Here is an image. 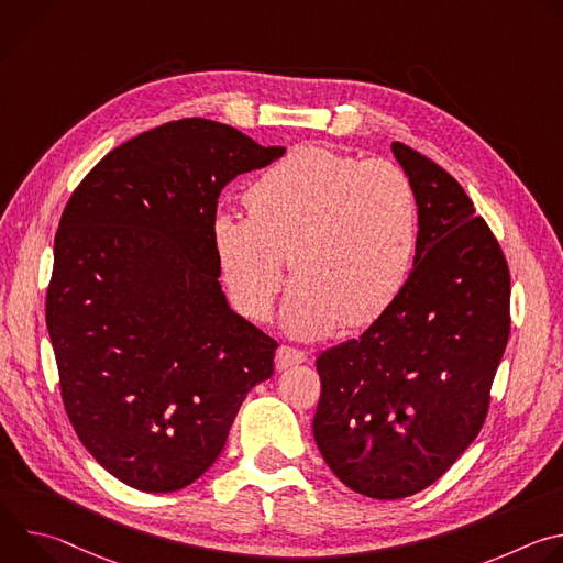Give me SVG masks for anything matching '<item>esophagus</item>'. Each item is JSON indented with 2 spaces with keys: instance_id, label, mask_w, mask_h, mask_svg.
<instances>
[{
  "instance_id": "esophagus-1",
  "label": "esophagus",
  "mask_w": 563,
  "mask_h": 563,
  "mask_svg": "<svg viewBox=\"0 0 563 563\" xmlns=\"http://www.w3.org/2000/svg\"><path fill=\"white\" fill-rule=\"evenodd\" d=\"M307 361V354L296 350V347H289V345H280L276 350V369H287V367H294V365H300Z\"/></svg>"
}]
</instances>
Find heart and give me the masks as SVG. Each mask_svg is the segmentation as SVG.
I'll list each match as a JSON object with an SVG mask.
<instances>
[{
	"label": "heart",
	"mask_w": 563,
	"mask_h": 563,
	"mask_svg": "<svg viewBox=\"0 0 563 563\" xmlns=\"http://www.w3.org/2000/svg\"><path fill=\"white\" fill-rule=\"evenodd\" d=\"M250 213L222 209L211 224L229 296L267 318L294 274L285 323L298 336L358 330L406 287L419 240L417 194L404 169L323 146H294L247 191Z\"/></svg>",
	"instance_id": "obj_1"
}]
</instances>
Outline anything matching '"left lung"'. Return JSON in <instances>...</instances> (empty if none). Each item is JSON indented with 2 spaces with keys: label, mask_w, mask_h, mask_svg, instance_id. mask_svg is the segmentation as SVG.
Wrapping results in <instances>:
<instances>
[{
  "label": "left lung",
  "mask_w": 563,
  "mask_h": 563,
  "mask_svg": "<svg viewBox=\"0 0 563 563\" xmlns=\"http://www.w3.org/2000/svg\"><path fill=\"white\" fill-rule=\"evenodd\" d=\"M419 207L410 278L380 318L316 361L313 439L347 488L404 499L432 486L486 421L510 334V272L461 185L394 142Z\"/></svg>",
  "instance_id": "1"
}]
</instances>
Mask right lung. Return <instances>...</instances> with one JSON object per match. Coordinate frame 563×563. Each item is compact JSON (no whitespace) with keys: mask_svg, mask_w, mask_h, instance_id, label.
Here are the masks:
<instances>
[{"mask_svg":"<svg viewBox=\"0 0 563 563\" xmlns=\"http://www.w3.org/2000/svg\"><path fill=\"white\" fill-rule=\"evenodd\" d=\"M285 146L187 118L107 153L55 235L46 328L66 415L93 459L142 493H176L220 456L278 343L218 283L220 191Z\"/></svg>","mask_w":563,"mask_h":563,"instance_id":"1","label":"right lung"}]
</instances>
